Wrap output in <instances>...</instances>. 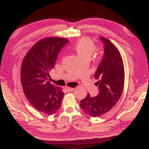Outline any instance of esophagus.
Returning a JSON list of instances; mask_svg holds the SVG:
<instances>
[{"label": "esophagus", "mask_w": 149, "mask_h": 149, "mask_svg": "<svg viewBox=\"0 0 149 149\" xmlns=\"http://www.w3.org/2000/svg\"><path fill=\"white\" fill-rule=\"evenodd\" d=\"M65 90L67 91L68 92H70V91H72L74 90V88H72V87H65Z\"/></svg>", "instance_id": "obj_1"}]
</instances>
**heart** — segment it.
Segmentation results:
<instances>
[{
	"mask_svg": "<svg viewBox=\"0 0 149 149\" xmlns=\"http://www.w3.org/2000/svg\"><path fill=\"white\" fill-rule=\"evenodd\" d=\"M73 49L76 52L79 59H90L96 50V45L91 39L83 37L75 42Z\"/></svg>",
	"mask_w": 149,
	"mask_h": 149,
	"instance_id": "1",
	"label": "heart"
}]
</instances>
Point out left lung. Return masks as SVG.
Wrapping results in <instances>:
<instances>
[{
	"label": "left lung",
	"mask_w": 149,
	"mask_h": 149,
	"mask_svg": "<svg viewBox=\"0 0 149 149\" xmlns=\"http://www.w3.org/2000/svg\"><path fill=\"white\" fill-rule=\"evenodd\" d=\"M104 43V54L95 72V78L99 79V93L95 97L88 94L81 101V108L91 117L106 114L119 100L124 84V68L119 50L109 40L100 37Z\"/></svg>",
	"instance_id": "1"
}]
</instances>
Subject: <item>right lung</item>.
Masks as SVG:
<instances>
[{
  "mask_svg": "<svg viewBox=\"0 0 149 149\" xmlns=\"http://www.w3.org/2000/svg\"><path fill=\"white\" fill-rule=\"evenodd\" d=\"M68 41L58 37L39 41L27 52L22 64L21 83L25 95L35 109L48 115L59 110L64 95L48 77L60 50Z\"/></svg>",
  "mask_w": 149,
  "mask_h": 149,
  "instance_id": "right-lung-1",
  "label": "right lung"
}]
</instances>
